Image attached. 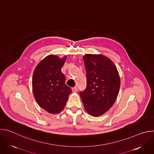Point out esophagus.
<instances>
[{"mask_svg":"<svg viewBox=\"0 0 154 154\" xmlns=\"http://www.w3.org/2000/svg\"><path fill=\"white\" fill-rule=\"evenodd\" d=\"M72 92H74V93L76 92V91H77V87H76V86H75V87H73V88H72Z\"/></svg>","mask_w":154,"mask_h":154,"instance_id":"34e87169","label":"esophagus"}]
</instances>
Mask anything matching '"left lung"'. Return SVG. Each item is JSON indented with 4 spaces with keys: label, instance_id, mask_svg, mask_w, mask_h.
<instances>
[{
    "label": "left lung",
    "instance_id": "obj_1",
    "mask_svg": "<svg viewBox=\"0 0 154 154\" xmlns=\"http://www.w3.org/2000/svg\"><path fill=\"white\" fill-rule=\"evenodd\" d=\"M83 58L87 85L80 96L88 113L101 116L117 99L121 84L119 73L113 61L102 55L86 54Z\"/></svg>",
    "mask_w": 154,
    "mask_h": 154
}]
</instances>
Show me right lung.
Instances as JSON below:
<instances>
[{
    "mask_svg": "<svg viewBox=\"0 0 154 154\" xmlns=\"http://www.w3.org/2000/svg\"><path fill=\"white\" fill-rule=\"evenodd\" d=\"M66 58L49 55L38 64L33 72L35 99L40 107L51 114L62 110L72 92L71 88L65 84V76L61 71Z\"/></svg>",
    "mask_w": 154,
    "mask_h": 154,
    "instance_id": "1",
    "label": "right lung"
}]
</instances>
